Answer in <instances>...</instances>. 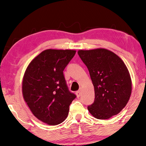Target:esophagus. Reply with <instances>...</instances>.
<instances>
[{
  "label": "esophagus",
  "mask_w": 146,
  "mask_h": 146,
  "mask_svg": "<svg viewBox=\"0 0 146 146\" xmlns=\"http://www.w3.org/2000/svg\"><path fill=\"white\" fill-rule=\"evenodd\" d=\"M76 96H77V97L79 98L80 96H81V95H82V93H81L80 91H78L76 93Z\"/></svg>",
  "instance_id": "obj_1"
}]
</instances>
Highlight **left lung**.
I'll return each instance as SVG.
<instances>
[{"instance_id":"left-lung-1","label":"left lung","mask_w":146,"mask_h":146,"mask_svg":"<svg viewBox=\"0 0 146 146\" xmlns=\"http://www.w3.org/2000/svg\"><path fill=\"white\" fill-rule=\"evenodd\" d=\"M88 68L95 89V101L87 107L94 117L107 119L118 114L129 102L132 81L121 58L104 48L78 50Z\"/></svg>"}]
</instances>
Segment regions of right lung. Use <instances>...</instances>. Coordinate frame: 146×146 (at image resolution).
Masks as SVG:
<instances>
[{"instance_id":"add662e5","label":"right lung","mask_w":146,"mask_h":146,"mask_svg":"<svg viewBox=\"0 0 146 146\" xmlns=\"http://www.w3.org/2000/svg\"><path fill=\"white\" fill-rule=\"evenodd\" d=\"M76 50L48 49L34 58L25 72L22 94L31 112L50 125L63 122L76 97L68 91L63 70Z\"/></svg>"}]
</instances>
